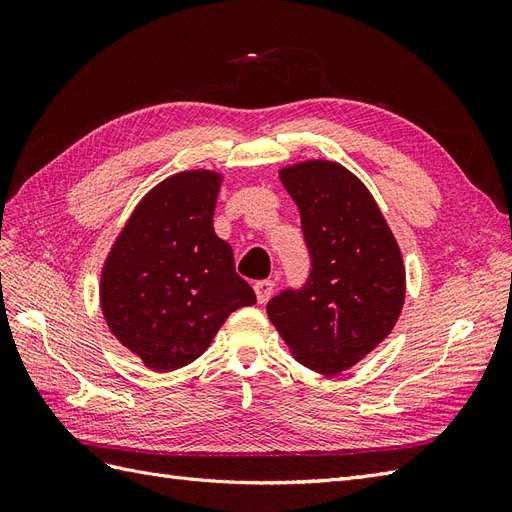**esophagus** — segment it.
<instances>
[{"label":"esophagus","mask_w":512,"mask_h":512,"mask_svg":"<svg viewBox=\"0 0 512 512\" xmlns=\"http://www.w3.org/2000/svg\"><path fill=\"white\" fill-rule=\"evenodd\" d=\"M273 290H275V282H271V280H260V282H256V284H254V292H256V299H258V303H265V301H269V297L273 294Z\"/></svg>","instance_id":"34e87169"}]
</instances>
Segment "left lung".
Masks as SVG:
<instances>
[{"label": "left lung", "instance_id": "8db88e82", "mask_svg": "<svg viewBox=\"0 0 512 512\" xmlns=\"http://www.w3.org/2000/svg\"><path fill=\"white\" fill-rule=\"evenodd\" d=\"M299 207L312 256L301 290L267 305L269 320L301 365L324 376L350 369L393 331L406 299V267L374 196L350 170L305 160L280 170Z\"/></svg>", "mask_w": 512, "mask_h": 512}]
</instances>
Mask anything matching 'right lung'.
<instances>
[{
	"label": "right lung",
	"mask_w": 512,
	"mask_h": 512,
	"mask_svg": "<svg viewBox=\"0 0 512 512\" xmlns=\"http://www.w3.org/2000/svg\"><path fill=\"white\" fill-rule=\"evenodd\" d=\"M224 175L183 170L151 188L121 228L100 275V307L121 346L153 371L190 365L226 318L254 305L232 247L215 235Z\"/></svg>",
	"instance_id": "1"
}]
</instances>
